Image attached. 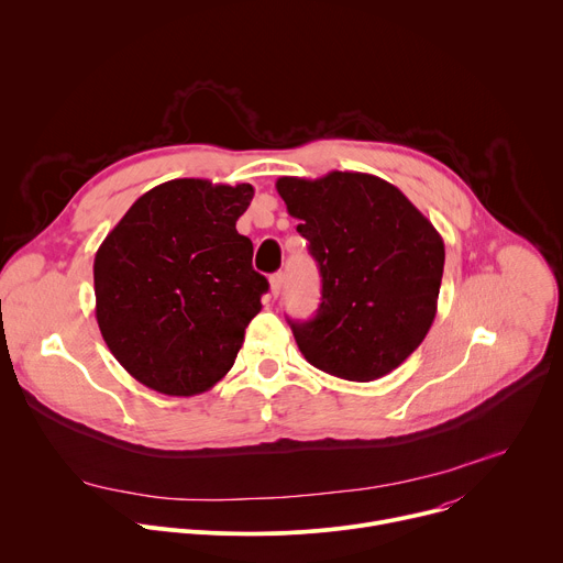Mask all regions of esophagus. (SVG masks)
Listing matches in <instances>:
<instances>
[{"instance_id":"1","label":"esophagus","mask_w":563,"mask_h":563,"mask_svg":"<svg viewBox=\"0 0 563 563\" xmlns=\"http://www.w3.org/2000/svg\"><path fill=\"white\" fill-rule=\"evenodd\" d=\"M280 289H283V274H274V276L269 278V291H272V296L276 298V296L280 294Z\"/></svg>"}]
</instances>
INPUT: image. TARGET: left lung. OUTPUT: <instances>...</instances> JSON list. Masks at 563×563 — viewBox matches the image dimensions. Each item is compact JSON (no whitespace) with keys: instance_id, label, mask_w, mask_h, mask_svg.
Wrapping results in <instances>:
<instances>
[{"instance_id":"8db88e82","label":"left lung","mask_w":563,"mask_h":563,"mask_svg":"<svg viewBox=\"0 0 563 563\" xmlns=\"http://www.w3.org/2000/svg\"><path fill=\"white\" fill-rule=\"evenodd\" d=\"M276 189L323 276V302L307 323L289 320L300 354L332 376L376 380L430 332L445 247L434 224L387 180L330 172L285 176Z\"/></svg>"}]
</instances>
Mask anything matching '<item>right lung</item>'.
<instances>
[{"label": "right lung", "mask_w": 563, "mask_h": 563, "mask_svg": "<svg viewBox=\"0 0 563 563\" xmlns=\"http://www.w3.org/2000/svg\"><path fill=\"white\" fill-rule=\"evenodd\" d=\"M252 185L178 178L140 196L96 254V318L118 363L167 396H196L231 369L269 289L235 231Z\"/></svg>", "instance_id": "obj_1"}]
</instances>
